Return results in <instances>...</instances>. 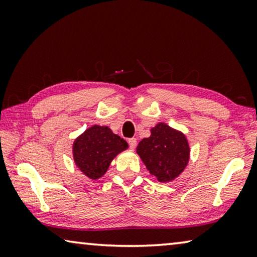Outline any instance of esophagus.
Here are the masks:
<instances>
[{
	"label": "esophagus",
	"mask_w": 257,
	"mask_h": 257,
	"mask_svg": "<svg viewBox=\"0 0 257 257\" xmlns=\"http://www.w3.org/2000/svg\"><path fill=\"white\" fill-rule=\"evenodd\" d=\"M128 144H129V147L130 149H135V147H136V145H137V139L136 138H129L128 139Z\"/></svg>",
	"instance_id": "34e87169"
}]
</instances>
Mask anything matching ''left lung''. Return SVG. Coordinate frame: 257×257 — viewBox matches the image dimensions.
<instances>
[{
  "label": "left lung",
  "mask_w": 257,
  "mask_h": 257,
  "mask_svg": "<svg viewBox=\"0 0 257 257\" xmlns=\"http://www.w3.org/2000/svg\"><path fill=\"white\" fill-rule=\"evenodd\" d=\"M137 153L151 175L165 182L184 171L189 160V145L185 135L168 124L158 123L149 138L139 142Z\"/></svg>",
  "instance_id": "8db88e82"
}]
</instances>
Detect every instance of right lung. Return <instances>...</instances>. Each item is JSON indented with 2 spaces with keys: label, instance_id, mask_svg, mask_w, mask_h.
Listing matches in <instances>:
<instances>
[{
  "label": "right lung",
  "instance_id": "obj_1",
  "mask_svg": "<svg viewBox=\"0 0 257 257\" xmlns=\"http://www.w3.org/2000/svg\"><path fill=\"white\" fill-rule=\"evenodd\" d=\"M127 147V142L110 128L93 125L73 143V159L81 172L95 180L106 172L111 161Z\"/></svg>",
  "mask_w": 257,
  "mask_h": 257
}]
</instances>
